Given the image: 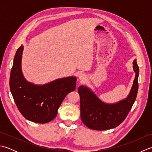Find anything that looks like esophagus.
I'll use <instances>...</instances> for the list:
<instances>
[{"label":"esophagus","instance_id":"34e87169","mask_svg":"<svg viewBox=\"0 0 152 152\" xmlns=\"http://www.w3.org/2000/svg\"><path fill=\"white\" fill-rule=\"evenodd\" d=\"M78 78H79V80H80V81H81L82 82H83L84 81H86L87 77H86L85 74H83V73L81 72V73H80V74H78Z\"/></svg>","mask_w":152,"mask_h":152}]
</instances>
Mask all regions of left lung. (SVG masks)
<instances>
[{
    "label": "left lung",
    "mask_w": 152,
    "mask_h": 152,
    "mask_svg": "<svg viewBox=\"0 0 152 152\" xmlns=\"http://www.w3.org/2000/svg\"><path fill=\"white\" fill-rule=\"evenodd\" d=\"M135 77L128 96L115 103H106L100 99L86 86H80L78 93L80 97V115L82 122L88 128L103 131L115 128L127 117L137 98L139 75L137 59L133 62Z\"/></svg>",
    "instance_id": "8db88e82"
}]
</instances>
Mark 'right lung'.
Segmentation results:
<instances>
[{
    "label": "right lung",
    "mask_w": 152,
    "mask_h": 152,
    "mask_svg": "<svg viewBox=\"0 0 152 152\" xmlns=\"http://www.w3.org/2000/svg\"><path fill=\"white\" fill-rule=\"evenodd\" d=\"M23 46L16 51L10 77V88L19 112L25 119L46 124L56 117L57 110L68 93L76 88V77L59 78L43 85L25 79L21 69Z\"/></svg>",
    "instance_id": "1"
}]
</instances>
